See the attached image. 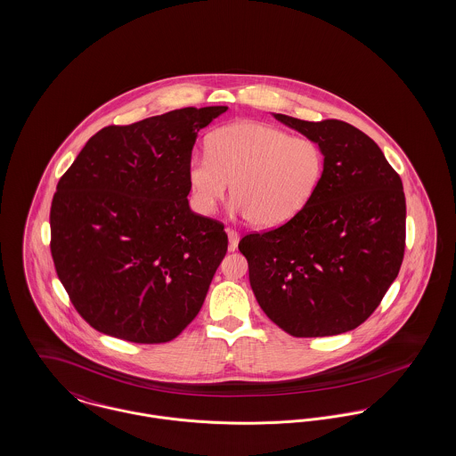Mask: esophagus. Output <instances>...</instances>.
<instances>
[{"mask_svg": "<svg viewBox=\"0 0 456 456\" xmlns=\"http://www.w3.org/2000/svg\"><path fill=\"white\" fill-rule=\"evenodd\" d=\"M227 238H229V251H234L240 243V234L234 229H225Z\"/></svg>", "mask_w": 456, "mask_h": 456, "instance_id": "1", "label": "esophagus"}]
</instances>
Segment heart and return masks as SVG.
Returning a JSON list of instances; mask_svg holds the SVG:
<instances>
[{
  "label": "heart",
  "instance_id": "heart-1",
  "mask_svg": "<svg viewBox=\"0 0 456 456\" xmlns=\"http://www.w3.org/2000/svg\"><path fill=\"white\" fill-rule=\"evenodd\" d=\"M322 175L324 152L317 142L260 121L215 130L208 152H192L187 161L194 210L215 213L232 182V211L262 227L282 225L305 210Z\"/></svg>",
  "mask_w": 456,
  "mask_h": 456
}]
</instances>
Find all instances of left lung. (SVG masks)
Here are the masks:
<instances>
[{
	"instance_id": "1",
	"label": "left lung",
	"mask_w": 456,
	"mask_h": 456,
	"mask_svg": "<svg viewBox=\"0 0 456 456\" xmlns=\"http://www.w3.org/2000/svg\"><path fill=\"white\" fill-rule=\"evenodd\" d=\"M274 118L321 145L324 175L300 215L240 241L249 284L262 311L286 333L340 335L375 313L399 274L403 182L382 149L349 123Z\"/></svg>"
}]
</instances>
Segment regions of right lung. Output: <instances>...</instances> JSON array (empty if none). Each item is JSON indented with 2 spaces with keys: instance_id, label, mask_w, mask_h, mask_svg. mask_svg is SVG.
I'll list each match as a JSON object with an SVG mask.
<instances>
[{
  "instance_id": "right-lung-1",
  "label": "right lung",
  "mask_w": 456,
  "mask_h": 456,
  "mask_svg": "<svg viewBox=\"0 0 456 456\" xmlns=\"http://www.w3.org/2000/svg\"><path fill=\"white\" fill-rule=\"evenodd\" d=\"M225 105L183 107L105 126L57 183L52 256L97 331L165 344L198 315L227 251L224 224L191 211L187 161Z\"/></svg>"
}]
</instances>
